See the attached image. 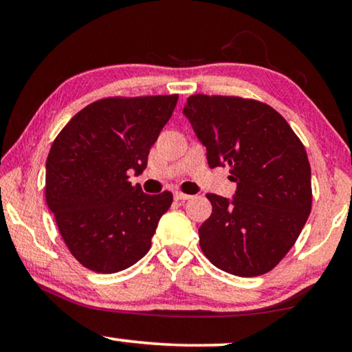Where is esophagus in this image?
Wrapping results in <instances>:
<instances>
[{
  "instance_id": "1",
  "label": "esophagus",
  "mask_w": 352,
  "mask_h": 352,
  "mask_svg": "<svg viewBox=\"0 0 352 352\" xmlns=\"http://www.w3.org/2000/svg\"><path fill=\"white\" fill-rule=\"evenodd\" d=\"M174 199L175 200H188V199H190V195L189 194H183V192H180V190H175Z\"/></svg>"
}]
</instances>
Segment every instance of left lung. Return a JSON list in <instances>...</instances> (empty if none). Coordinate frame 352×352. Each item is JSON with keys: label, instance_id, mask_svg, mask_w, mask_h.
I'll return each instance as SVG.
<instances>
[{"label": "left lung", "instance_id": "obj_1", "mask_svg": "<svg viewBox=\"0 0 352 352\" xmlns=\"http://www.w3.org/2000/svg\"><path fill=\"white\" fill-rule=\"evenodd\" d=\"M183 115L206 147L210 168L230 166L237 184L233 199L206 194L212 214L199 228L201 252L231 275H264L294 247L311 214L305 146L259 100L194 94Z\"/></svg>", "mask_w": 352, "mask_h": 352}]
</instances>
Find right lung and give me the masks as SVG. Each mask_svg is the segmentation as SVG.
Segmentation results:
<instances>
[{"label":"right lung","mask_w":352,"mask_h":352,"mask_svg":"<svg viewBox=\"0 0 352 352\" xmlns=\"http://www.w3.org/2000/svg\"><path fill=\"white\" fill-rule=\"evenodd\" d=\"M178 96L107 98L87 105L57 135L46 160V204L71 254L98 273H116L151 248L172 194L132 186Z\"/></svg>","instance_id":"obj_1"}]
</instances>
